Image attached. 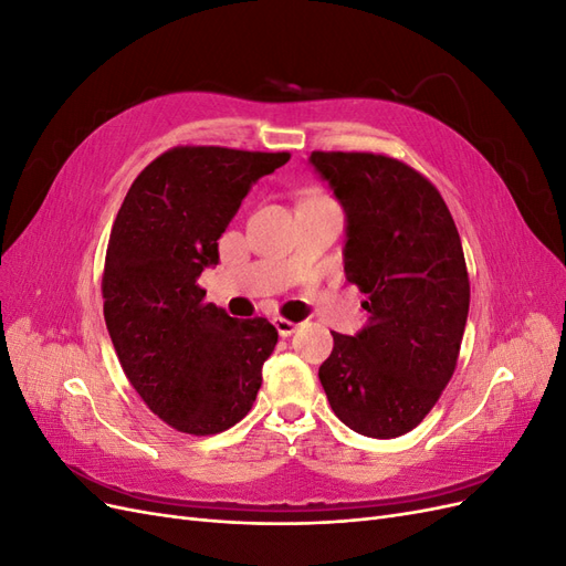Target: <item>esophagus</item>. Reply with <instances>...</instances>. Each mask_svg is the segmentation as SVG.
Wrapping results in <instances>:
<instances>
[{
    "instance_id": "34e87169",
    "label": "esophagus",
    "mask_w": 566,
    "mask_h": 566,
    "mask_svg": "<svg viewBox=\"0 0 566 566\" xmlns=\"http://www.w3.org/2000/svg\"><path fill=\"white\" fill-rule=\"evenodd\" d=\"M273 325H276V331H279V335L281 337H290L293 335L295 331H297V323H293V321H287V318H273Z\"/></svg>"
}]
</instances>
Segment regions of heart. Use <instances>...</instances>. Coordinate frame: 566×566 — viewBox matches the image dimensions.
<instances>
[{"label":"heart","mask_w":566,"mask_h":566,"mask_svg":"<svg viewBox=\"0 0 566 566\" xmlns=\"http://www.w3.org/2000/svg\"><path fill=\"white\" fill-rule=\"evenodd\" d=\"M323 198H328V196H323V193H312V196L306 198V200H323Z\"/></svg>","instance_id":"1"}]
</instances>
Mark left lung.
<instances>
[{
    "label": "left lung",
    "instance_id": "8db88e82",
    "mask_svg": "<svg viewBox=\"0 0 566 566\" xmlns=\"http://www.w3.org/2000/svg\"><path fill=\"white\" fill-rule=\"evenodd\" d=\"M310 160L347 212L345 273L370 314L356 337L333 333L318 380L349 430L401 437L458 364L470 279L455 221L430 179L385 153L314 150Z\"/></svg>",
    "mask_w": 566,
    "mask_h": 566
}]
</instances>
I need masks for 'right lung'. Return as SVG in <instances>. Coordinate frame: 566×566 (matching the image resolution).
Here are the masks:
<instances>
[{
	"label": "right lung",
	"mask_w": 566,
	"mask_h": 566,
	"mask_svg": "<svg viewBox=\"0 0 566 566\" xmlns=\"http://www.w3.org/2000/svg\"><path fill=\"white\" fill-rule=\"evenodd\" d=\"M290 153L175 146L134 179L106 250L104 316L129 385L177 432L241 422L279 342L273 325L205 302L198 276L250 186Z\"/></svg>",
	"instance_id": "1"
}]
</instances>
